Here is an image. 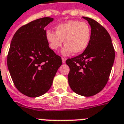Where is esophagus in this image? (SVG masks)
<instances>
[{
  "label": "esophagus",
  "instance_id": "34e87169",
  "mask_svg": "<svg viewBox=\"0 0 124 124\" xmlns=\"http://www.w3.org/2000/svg\"><path fill=\"white\" fill-rule=\"evenodd\" d=\"M66 58H64V57H62V62H63V63H64L65 62H66Z\"/></svg>",
  "mask_w": 124,
  "mask_h": 124
}]
</instances>
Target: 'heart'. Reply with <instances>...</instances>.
I'll list each match as a JSON object with an SVG mask.
<instances>
[{
	"label": "heart",
	"instance_id": "heart-1",
	"mask_svg": "<svg viewBox=\"0 0 124 124\" xmlns=\"http://www.w3.org/2000/svg\"><path fill=\"white\" fill-rule=\"evenodd\" d=\"M91 34V28L88 23L71 20L58 24L56 32L46 31L45 38L52 50H57L64 40L65 46L62 53L68 55L72 52L74 54L83 52L90 43Z\"/></svg>",
	"mask_w": 124,
	"mask_h": 124
}]
</instances>
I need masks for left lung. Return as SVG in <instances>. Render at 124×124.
Instances as JSON below:
<instances>
[{
  "instance_id": "1",
  "label": "left lung",
  "mask_w": 124,
  "mask_h": 124,
  "mask_svg": "<svg viewBox=\"0 0 124 124\" xmlns=\"http://www.w3.org/2000/svg\"><path fill=\"white\" fill-rule=\"evenodd\" d=\"M91 26V39L80 55L66 60L70 68L68 80L75 93L92 96L101 91L109 80L114 62L115 50L106 28L97 21L84 17Z\"/></svg>"
}]
</instances>
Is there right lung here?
Instances as JSON below:
<instances>
[{
    "label": "right lung",
    "instance_id": "1",
    "mask_svg": "<svg viewBox=\"0 0 124 124\" xmlns=\"http://www.w3.org/2000/svg\"><path fill=\"white\" fill-rule=\"evenodd\" d=\"M54 20L41 18L21 26L10 43L7 66L18 90L28 97H38L48 91L62 65V58L49 48L45 26Z\"/></svg>",
    "mask_w": 124,
    "mask_h": 124
}]
</instances>
